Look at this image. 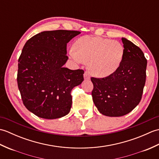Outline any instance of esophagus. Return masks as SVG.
Listing matches in <instances>:
<instances>
[{
    "label": "esophagus",
    "mask_w": 159,
    "mask_h": 159,
    "mask_svg": "<svg viewBox=\"0 0 159 159\" xmlns=\"http://www.w3.org/2000/svg\"><path fill=\"white\" fill-rule=\"evenodd\" d=\"M83 76H84V79H85V80H89L90 79L89 74L87 72H85V73H84Z\"/></svg>",
    "instance_id": "34e87169"
}]
</instances>
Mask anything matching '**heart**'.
I'll return each instance as SVG.
<instances>
[{"label":"heart","instance_id":"b5f03b06","mask_svg":"<svg viewBox=\"0 0 159 159\" xmlns=\"http://www.w3.org/2000/svg\"><path fill=\"white\" fill-rule=\"evenodd\" d=\"M125 55L122 43L116 40L85 35L78 39L69 56L77 63L88 62L87 68L92 75L105 78L116 73Z\"/></svg>","mask_w":159,"mask_h":159}]
</instances>
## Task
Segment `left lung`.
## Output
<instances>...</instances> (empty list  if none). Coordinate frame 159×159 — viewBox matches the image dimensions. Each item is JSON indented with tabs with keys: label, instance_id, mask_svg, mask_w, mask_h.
<instances>
[{
	"label": "left lung",
	"instance_id": "8db88e82",
	"mask_svg": "<svg viewBox=\"0 0 159 159\" xmlns=\"http://www.w3.org/2000/svg\"><path fill=\"white\" fill-rule=\"evenodd\" d=\"M121 40L125 55L120 68L110 76L91 78L93 103L100 113L109 117L123 116L133 111L140 102L146 83L143 52L130 40Z\"/></svg>",
	"mask_w": 159,
	"mask_h": 159
}]
</instances>
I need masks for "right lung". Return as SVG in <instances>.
I'll return each instance as SVG.
<instances>
[{
	"mask_svg": "<svg viewBox=\"0 0 159 159\" xmlns=\"http://www.w3.org/2000/svg\"><path fill=\"white\" fill-rule=\"evenodd\" d=\"M80 32L42 31L29 39L18 59V89L26 109L39 117L53 120L68 114L71 91L83 81V70H72L67 62V43Z\"/></svg>",
	"mask_w": 159,
	"mask_h": 159,
	"instance_id": "1",
	"label": "right lung"
}]
</instances>
